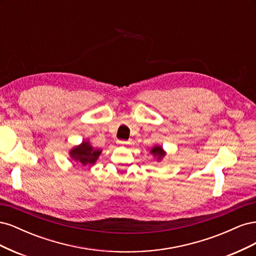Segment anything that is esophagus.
<instances>
[{
  "label": "esophagus",
  "instance_id": "esophagus-1",
  "mask_svg": "<svg viewBox=\"0 0 256 256\" xmlns=\"http://www.w3.org/2000/svg\"><path fill=\"white\" fill-rule=\"evenodd\" d=\"M118 144L120 145V146H125V145L130 144V142H128V141H118Z\"/></svg>",
  "mask_w": 256,
  "mask_h": 256
}]
</instances>
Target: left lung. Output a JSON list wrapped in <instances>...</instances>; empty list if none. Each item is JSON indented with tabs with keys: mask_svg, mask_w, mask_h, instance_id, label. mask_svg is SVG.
I'll list each match as a JSON object with an SVG mask.
<instances>
[{
	"mask_svg": "<svg viewBox=\"0 0 256 256\" xmlns=\"http://www.w3.org/2000/svg\"><path fill=\"white\" fill-rule=\"evenodd\" d=\"M150 154H154V157L157 158V161H161L162 159H164V157L166 156V152L159 145L154 146L150 150Z\"/></svg>",
	"mask_w": 256,
	"mask_h": 256,
	"instance_id": "8db88e82",
	"label": "left lung"
}]
</instances>
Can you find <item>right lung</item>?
<instances>
[{
    "instance_id": "obj_1",
    "label": "right lung",
    "mask_w": 256,
    "mask_h": 256,
    "mask_svg": "<svg viewBox=\"0 0 256 256\" xmlns=\"http://www.w3.org/2000/svg\"><path fill=\"white\" fill-rule=\"evenodd\" d=\"M102 154V150H95L90 144V141H83L80 145L74 146L69 152V156L72 160L83 166L88 164H94Z\"/></svg>"
}]
</instances>
